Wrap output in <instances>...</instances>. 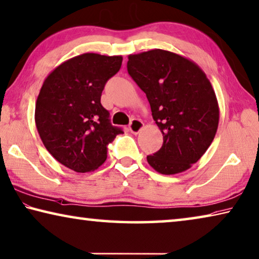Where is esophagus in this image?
Masks as SVG:
<instances>
[{
  "label": "esophagus",
  "mask_w": 259,
  "mask_h": 259,
  "mask_svg": "<svg viewBox=\"0 0 259 259\" xmlns=\"http://www.w3.org/2000/svg\"><path fill=\"white\" fill-rule=\"evenodd\" d=\"M143 128H144V123H143L141 120H137V118H134V120L131 121L130 125H129L130 131L135 135L138 134Z\"/></svg>",
  "instance_id": "1"
}]
</instances>
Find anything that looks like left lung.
<instances>
[{"label": "left lung", "instance_id": "8db88e82", "mask_svg": "<svg viewBox=\"0 0 259 259\" xmlns=\"http://www.w3.org/2000/svg\"><path fill=\"white\" fill-rule=\"evenodd\" d=\"M129 75L146 94L163 136L161 149L147 155L163 175L182 173L202 158L214 139L219 105L205 72L176 53L152 49L128 56Z\"/></svg>", "mask_w": 259, "mask_h": 259}]
</instances>
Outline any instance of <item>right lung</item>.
Listing matches in <instances>:
<instances>
[{
	"mask_svg": "<svg viewBox=\"0 0 259 259\" xmlns=\"http://www.w3.org/2000/svg\"><path fill=\"white\" fill-rule=\"evenodd\" d=\"M122 60L85 53L57 65L41 86L34 113L39 136L57 161L77 173L98 169L107 159V145L123 134L100 102Z\"/></svg>",
	"mask_w": 259,
	"mask_h": 259,
	"instance_id": "add662e5",
	"label": "right lung"
}]
</instances>
